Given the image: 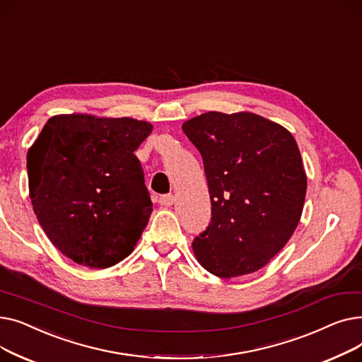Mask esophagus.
<instances>
[{
	"mask_svg": "<svg viewBox=\"0 0 362 362\" xmlns=\"http://www.w3.org/2000/svg\"><path fill=\"white\" fill-rule=\"evenodd\" d=\"M158 202H160V205H163V206H170V205H173V202H175V197L171 195V194L161 195V197H160V199H158Z\"/></svg>",
	"mask_w": 362,
	"mask_h": 362,
	"instance_id": "esophagus-1",
	"label": "esophagus"
}]
</instances>
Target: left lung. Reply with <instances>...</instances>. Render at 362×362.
<instances>
[{
	"instance_id": "obj_1",
	"label": "left lung",
	"mask_w": 362,
	"mask_h": 362,
	"mask_svg": "<svg viewBox=\"0 0 362 362\" xmlns=\"http://www.w3.org/2000/svg\"><path fill=\"white\" fill-rule=\"evenodd\" d=\"M202 157L211 221L192 242L202 267L230 279L264 267L293 235L307 192L295 138L252 112L210 111L182 126Z\"/></svg>"
}]
</instances>
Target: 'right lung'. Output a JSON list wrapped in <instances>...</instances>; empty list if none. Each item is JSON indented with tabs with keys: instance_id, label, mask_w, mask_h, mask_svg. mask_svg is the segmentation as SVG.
Wrapping results in <instances>:
<instances>
[{
	"instance_id": "1",
	"label": "right lung",
	"mask_w": 362,
	"mask_h": 362,
	"mask_svg": "<svg viewBox=\"0 0 362 362\" xmlns=\"http://www.w3.org/2000/svg\"><path fill=\"white\" fill-rule=\"evenodd\" d=\"M152 126L85 114L51 117L28 151L33 211L57 250L107 269L124 259L152 213L133 154Z\"/></svg>"
}]
</instances>
